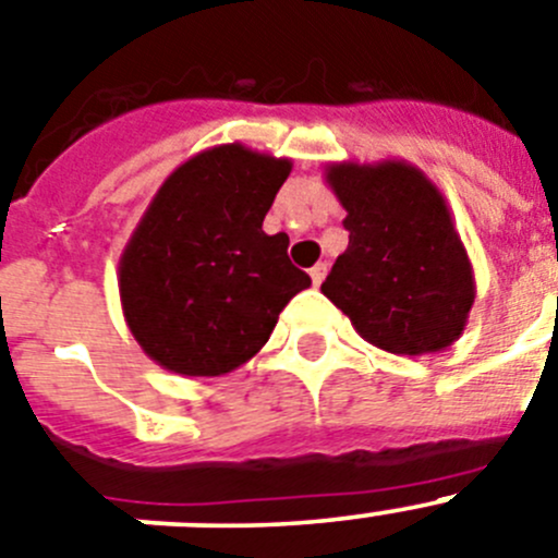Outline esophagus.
Listing matches in <instances>:
<instances>
[{"label": "esophagus", "mask_w": 558, "mask_h": 558, "mask_svg": "<svg viewBox=\"0 0 558 558\" xmlns=\"http://www.w3.org/2000/svg\"><path fill=\"white\" fill-rule=\"evenodd\" d=\"M327 278V264H316L314 269H311V280H314V286H322V280Z\"/></svg>", "instance_id": "obj_1"}]
</instances>
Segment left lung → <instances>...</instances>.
Segmentation results:
<instances>
[{
	"label": "left lung",
	"instance_id": "left-lung-1",
	"mask_svg": "<svg viewBox=\"0 0 558 558\" xmlns=\"http://www.w3.org/2000/svg\"><path fill=\"white\" fill-rule=\"evenodd\" d=\"M350 244L322 291L390 355H432L457 341L476 300L471 258L444 192L404 159L330 161Z\"/></svg>",
	"mask_w": 558,
	"mask_h": 558
}]
</instances>
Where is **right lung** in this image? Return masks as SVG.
Segmentation results:
<instances>
[{"label": "right lung", "mask_w": 558, "mask_h": 558, "mask_svg": "<svg viewBox=\"0 0 558 558\" xmlns=\"http://www.w3.org/2000/svg\"><path fill=\"white\" fill-rule=\"evenodd\" d=\"M291 159L226 143L165 179L118 264L126 325L145 355L181 377H220L258 355L311 278L264 217Z\"/></svg>", "instance_id": "obj_1"}]
</instances>
